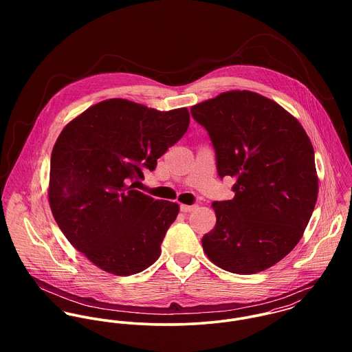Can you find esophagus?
Here are the masks:
<instances>
[{
  "label": "esophagus",
  "instance_id": "34e87169",
  "mask_svg": "<svg viewBox=\"0 0 352 352\" xmlns=\"http://www.w3.org/2000/svg\"><path fill=\"white\" fill-rule=\"evenodd\" d=\"M195 208H197L195 204H192V206H190V204H180V211H183V212H191Z\"/></svg>",
  "mask_w": 352,
  "mask_h": 352
}]
</instances>
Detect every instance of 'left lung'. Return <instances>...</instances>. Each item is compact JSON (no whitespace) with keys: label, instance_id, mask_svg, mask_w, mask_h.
<instances>
[{"label":"left lung","instance_id":"obj_1","mask_svg":"<svg viewBox=\"0 0 352 352\" xmlns=\"http://www.w3.org/2000/svg\"><path fill=\"white\" fill-rule=\"evenodd\" d=\"M215 151L218 176L236 177L232 201H214L217 223L203 236L219 268L250 275L294 250L314 210V151L301 123L275 101L230 91L191 107Z\"/></svg>","mask_w":352,"mask_h":352}]
</instances>
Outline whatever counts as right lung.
<instances>
[{"label": "right lung", "instance_id": "obj_1", "mask_svg": "<svg viewBox=\"0 0 352 352\" xmlns=\"http://www.w3.org/2000/svg\"><path fill=\"white\" fill-rule=\"evenodd\" d=\"M188 124L187 108L161 112L109 99L59 134L51 153V211L69 243L101 270L127 276L160 257L179 204L154 201L131 182L154 170Z\"/></svg>", "mask_w": 352, "mask_h": 352}]
</instances>
